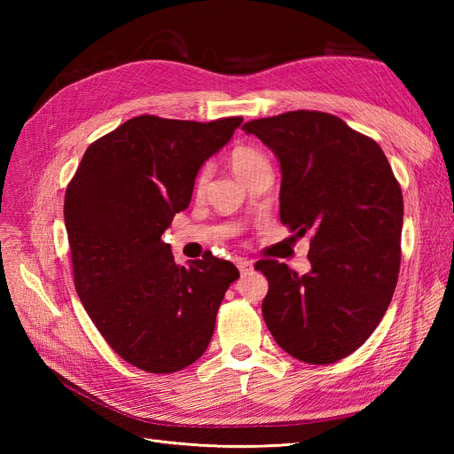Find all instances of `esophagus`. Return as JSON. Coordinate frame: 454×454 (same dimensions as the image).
<instances>
[{"instance_id":"esophagus-1","label":"esophagus","mask_w":454,"mask_h":454,"mask_svg":"<svg viewBox=\"0 0 454 454\" xmlns=\"http://www.w3.org/2000/svg\"><path fill=\"white\" fill-rule=\"evenodd\" d=\"M237 267H239L240 274H248L250 270H254V263H252L250 259H246V257H239L237 259Z\"/></svg>"}]
</instances>
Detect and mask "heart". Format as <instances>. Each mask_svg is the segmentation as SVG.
<instances>
[{
    "label": "heart",
    "instance_id": "b5f03b06",
    "mask_svg": "<svg viewBox=\"0 0 454 454\" xmlns=\"http://www.w3.org/2000/svg\"><path fill=\"white\" fill-rule=\"evenodd\" d=\"M265 155L261 153L259 149L252 147V145H237L235 149L231 151V157H229V162H231V168L235 170L242 180L246 176H248L257 164L265 162ZM208 177H210V172L208 168H202L197 177H195V184H193V191L195 195H202L204 193V187L206 184H208Z\"/></svg>",
    "mask_w": 454,
    "mask_h": 454
}]
</instances>
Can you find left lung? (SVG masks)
Returning <instances> with one entry per match:
<instances>
[{
	"mask_svg": "<svg viewBox=\"0 0 454 454\" xmlns=\"http://www.w3.org/2000/svg\"><path fill=\"white\" fill-rule=\"evenodd\" d=\"M280 160V222L310 232V272L277 259L265 324L294 358L325 365L358 350L387 312L402 263L403 197L380 145L337 115L297 109L242 127Z\"/></svg>",
	"mask_w": 454,
	"mask_h": 454,
	"instance_id": "8db88e82",
	"label": "left lung"
}]
</instances>
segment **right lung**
<instances>
[{"instance_id":"1","label":"right lung","mask_w":454,"mask_h":454,"mask_svg":"<svg viewBox=\"0 0 454 454\" xmlns=\"http://www.w3.org/2000/svg\"><path fill=\"white\" fill-rule=\"evenodd\" d=\"M240 122L132 117L87 147L67 184L77 295L107 345L147 373H174L200 358L227 287L240 277L210 252L176 265L160 240L189 206L202 162Z\"/></svg>"}]
</instances>
